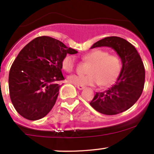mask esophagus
Returning <instances> with one entry per match:
<instances>
[{
	"mask_svg": "<svg viewBox=\"0 0 154 154\" xmlns=\"http://www.w3.org/2000/svg\"><path fill=\"white\" fill-rule=\"evenodd\" d=\"M75 87H76V88L79 89V90H83V89L85 88V87L82 86V85H75Z\"/></svg>",
	"mask_w": 154,
	"mask_h": 154,
	"instance_id": "esophagus-1",
	"label": "esophagus"
}]
</instances>
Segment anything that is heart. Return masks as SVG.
<instances>
[{
    "instance_id": "b5f03b06",
    "label": "heart",
    "mask_w": 154,
    "mask_h": 154,
    "mask_svg": "<svg viewBox=\"0 0 154 154\" xmlns=\"http://www.w3.org/2000/svg\"><path fill=\"white\" fill-rule=\"evenodd\" d=\"M82 60L89 63L86 69L87 75H72L67 77L69 83L82 86L99 85L106 88L112 85L119 75L122 62L117 55L109 54L103 50H93L82 55ZM75 58L72 55H66L61 61V66L67 72L73 71Z\"/></svg>"
}]
</instances>
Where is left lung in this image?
Returning a JSON list of instances; mask_svg holds the SVG:
<instances>
[{
	"mask_svg": "<svg viewBox=\"0 0 154 154\" xmlns=\"http://www.w3.org/2000/svg\"><path fill=\"white\" fill-rule=\"evenodd\" d=\"M108 47L121 58L120 75L110 88L96 93L90 104L105 115H116L128 110L139 99L145 85L143 62L135 47L130 42L116 36L107 37L93 44L90 49Z\"/></svg>",
	"mask_w": 154,
	"mask_h": 154,
	"instance_id": "1",
	"label": "left lung"
}]
</instances>
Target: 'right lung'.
<instances>
[{
    "instance_id": "1",
    "label": "right lung",
    "mask_w": 154,
    "mask_h": 154,
    "mask_svg": "<svg viewBox=\"0 0 154 154\" xmlns=\"http://www.w3.org/2000/svg\"><path fill=\"white\" fill-rule=\"evenodd\" d=\"M78 52L48 36L33 39L18 53L9 74V96L17 112L26 119H40L52 110L64 78L61 61Z\"/></svg>"
}]
</instances>
